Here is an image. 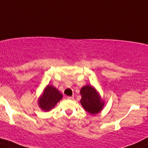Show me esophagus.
<instances>
[{
	"instance_id": "1",
	"label": "esophagus",
	"mask_w": 148,
	"mask_h": 148,
	"mask_svg": "<svg viewBox=\"0 0 148 148\" xmlns=\"http://www.w3.org/2000/svg\"><path fill=\"white\" fill-rule=\"evenodd\" d=\"M67 99L69 100H73L74 99V97L71 96V97H67Z\"/></svg>"
}]
</instances>
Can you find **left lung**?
Here are the masks:
<instances>
[{
  "label": "left lung",
  "mask_w": 148,
  "mask_h": 148,
  "mask_svg": "<svg viewBox=\"0 0 148 148\" xmlns=\"http://www.w3.org/2000/svg\"><path fill=\"white\" fill-rule=\"evenodd\" d=\"M81 104L87 112L95 114L100 112L103 106V102L100 99L99 94L93 87L86 85L80 90Z\"/></svg>",
  "instance_id": "obj_1"
}]
</instances>
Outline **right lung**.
<instances>
[{"instance_id":"1","label":"right lung","mask_w":148,"mask_h":148,"mask_svg":"<svg viewBox=\"0 0 148 148\" xmlns=\"http://www.w3.org/2000/svg\"><path fill=\"white\" fill-rule=\"evenodd\" d=\"M62 98V95L55 87L49 85L45 89L42 95L39 99L40 107L45 111H49L52 109L56 103Z\"/></svg>"}]
</instances>
